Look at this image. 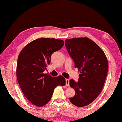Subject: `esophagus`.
<instances>
[{"label": "esophagus", "mask_w": 122, "mask_h": 122, "mask_svg": "<svg viewBox=\"0 0 122 122\" xmlns=\"http://www.w3.org/2000/svg\"><path fill=\"white\" fill-rule=\"evenodd\" d=\"M66 86H69V80L66 79Z\"/></svg>", "instance_id": "esophagus-1"}]
</instances>
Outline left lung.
Masks as SVG:
<instances>
[{
  "label": "left lung",
  "instance_id": "8db88e82",
  "mask_svg": "<svg viewBox=\"0 0 122 122\" xmlns=\"http://www.w3.org/2000/svg\"><path fill=\"white\" fill-rule=\"evenodd\" d=\"M65 46L80 71L78 82L69 81L75 92L69 100L75 106H88L97 97L102 91L108 73V62L104 51L88 38L66 39Z\"/></svg>",
  "mask_w": 122,
  "mask_h": 122
}]
</instances>
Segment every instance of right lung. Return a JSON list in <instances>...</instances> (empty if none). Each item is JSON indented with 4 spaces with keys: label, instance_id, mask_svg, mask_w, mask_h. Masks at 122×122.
Returning a JSON list of instances; mask_svg holds the SVG:
<instances>
[{
    "label": "right lung",
    "instance_id": "1",
    "mask_svg": "<svg viewBox=\"0 0 122 122\" xmlns=\"http://www.w3.org/2000/svg\"><path fill=\"white\" fill-rule=\"evenodd\" d=\"M64 41L54 38H40L24 47L18 56L16 77L24 96L37 107L46 105L57 86L66 84L63 76L44 74L52 54L63 46Z\"/></svg>",
    "mask_w": 122,
    "mask_h": 122
}]
</instances>
